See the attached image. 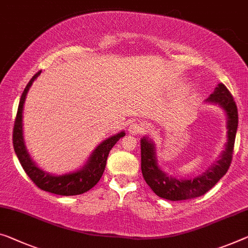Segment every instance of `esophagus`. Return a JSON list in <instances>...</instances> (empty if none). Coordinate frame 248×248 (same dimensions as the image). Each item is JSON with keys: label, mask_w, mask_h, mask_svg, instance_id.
<instances>
[{"label": "esophagus", "mask_w": 248, "mask_h": 248, "mask_svg": "<svg viewBox=\"0 0 248 248\" xmlns=\"http://www.w3.org/2000/svg\"><path fill=\"white\" fill-rule=\"evenodd\" d=\"M128 132L131 133V134H134V135L142 134V133L144 132V125L142 123H140V122H133V123L129 125Z\"/></svg>", "instance_id": "esophagus-1"}]
</instances>
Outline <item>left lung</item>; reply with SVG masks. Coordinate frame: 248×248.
Segmentation results:
<instances>
[{"label":"left lung","mask_w":248,"mask_h":248,"mask_svg":"<svg viewBox=\"0 0 248 248\" xmlns=\"http://www.w3.org/2000/svg\"><path fill=\"white\" fill-rule=\"evenodd\" d=\"M207 102L219 104L227 114V137L225 151L218 161L204 174L192 180H176L167 176L157 166L154 144L146 137L140 140V169L147 185L156 195L170 201H183L195 199L204 195L214 186L230 169L234 154L236 131L238 125L237 106L227 87L219 83L215 92L211 94Z\"/></svg>","instance_id":"8db88e82"}]
</instances>
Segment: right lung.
I'll return each instance as SVG.
<instances>
[{
  "label": "right lung",
  "instance_id": "obj_1",
  "mask_svg": "<svg viewBox=\"0 0 248 248\" xmlns=\"http://www.w3.org/2000/svg\"><path fill=\"white\" fill-rule=\"evenodd\" d=\"M41 72L42 71H39L33 76L22 93L13 127V147L15 154H16L23 170H25L28 176L31 178L32 182L39 188L45 190V192L56 194V195H79V194L90 190L97 184V182L100 181L103 173H104L109 151L115 145L117 140L125 135V133L121 132L119 134L109 137V139L101 143L96 147V150L93 152V154L91 155L86 165L82 170H78V172L55 176V175H49L40 170L35 165V163L32 161L31 157H30L24 145L22 129V112L29 89L31 87L34 79L41 74Z\"/></svg>",
  "mask_w": 248,
  "mask_h": 248
}]
</instances>
